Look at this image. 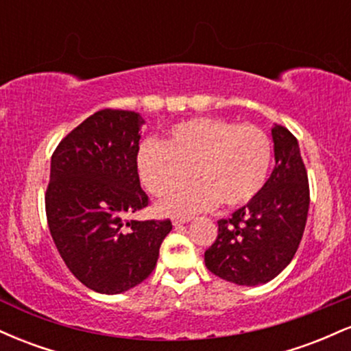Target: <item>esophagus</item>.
Returning <instances> with one entry per match:
<instances>
[{"label":"esophagus","instance_id":"34e87169","mask_svg":"<svg viewBox=\"0 0 351 351\" xmlns=\"http://www.w3.org/2000/svg\"><path fill=\"white\" fill-rule=\"evenodd\" d=\"M191 217H173V226H181V224H188Z\"/></svg>","mask_w":351,"mask_h":351}]
</instances>
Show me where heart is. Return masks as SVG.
<instances>
[{
	"label": "heart",
	"mask_w": 351,
	"mask_h": 351,
	"mask_svg": "<svg viewBox=\"0 0 351 351\" xmlns=\"http://www.w3.org/2000/svg\"><path fill=\"white\" fill-rule=\"evenodd\" d=\"M272 165V143L252 125L223 119H193L176 123L165 142L147 138L136 152L140 181L153 196L170 195L160 204L165 215H191L216 206L236 208L264 186Z\"/></svg>",
	"instance_id": "obj_1"
}]
</instances>
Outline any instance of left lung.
Instances as JSON below:
<instances>
[{
	"label": "left lung",
	"mask_w": 351,
	"mask_h": 351,
	"mask_svg": "<svg viewBox=\"0 0 351 351\" xmlns=\"http://www.w3.org/2000/svg\"><path fill=\"white\" fill-rule=\"evenodd\" d=\"M271 132V176L247 204L217 221L215 244L204 252L215 276L247 287L267 284L291 264L307 223L308 178L299 142L282 125Z\"/></svg>",
	"instance_id": "8db88e82"
}]
</instances>
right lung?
I'll use <instances>...</instances> for the list:
<instances>
[{
    "label": "right lung",
    "mask_w": 351,
    "mask_h": 351,
    "mask_svg": "<svg viewBox=\"0 0 351 351\" xmlns=\"http://www.w3.org/2000/svg\"><path fill=\"white\" fill-rule=\"evenodd\" d=\"M143 117L95 112L51 158L47 224L69 271L99 293H122L155 269L171 221H127L148 204L136 171Z\"/></svg>",
    "instance_id": "1"
}]
</instances>
